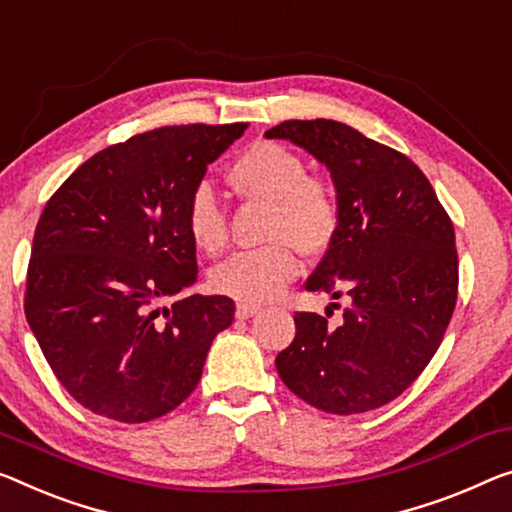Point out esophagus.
<instances>
[{
    "label": "esophagus",
    "instance_id": "1",
    "mask_svg": "<svg viewBox=\"0 0 512 512\" xmlns=\"http://www.w3.org/2000/svg\"><path fill=\"white\" fill-rule=\"evenodd\" d=\"M259 312V305L253 303H236V317L239 319H248Z\"/></svg>",
    "mask_w": 512,
    "mask_h": 512
}]
</instances>
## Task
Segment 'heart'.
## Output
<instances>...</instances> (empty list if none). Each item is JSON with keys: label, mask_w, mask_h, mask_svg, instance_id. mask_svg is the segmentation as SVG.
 <instances>
[{"label": "heart", "mask_w": 512, "mask_h": 512, "mask_svg": "<svg viewBox=\"0 0 512 512\" xmlns=\"http://www.w3.org/2000/svg\"><path fill=\"white\" fill-rule=\"evenodd\" d=\"M225 179L243 200L271 204L264 236L271 243L241 250L209 273L218 294L241 303H264L278 296L301 271L296 248L322 255L340 230V200L329 179L308 174L305 160L278 142H255L227 167ZM183 225L200 253L216 257L230 241V225L207 186L190 193Z\"/></svg>", "instance_id": "1"}]
</instances>
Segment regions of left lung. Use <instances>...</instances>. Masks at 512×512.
Masks as SVG:
<instances>
[{"label":"left lung","mask_w":512,"mask_h":512,"mask_svg":"<svg viewBox=\"0 0 512 512\" xmlns=\"http://www.w3.org/2000/svg\"><path fill=\"white\" fill-rule=\"evenodd\" d=\"M264 135L292 140L331 170L340 230L305 289L349 299L335 329L329 315L296 312L278 375L329 414L384 407L432 361L453 317V220L414 160L352 126L289 119Z\"/></svg>","instance_id":"1"}]
</instances>
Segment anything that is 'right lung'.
<instances>
[{
    "label": "right lung",
    "mask_w": 512,
    "mask_h": 512,
    "mask_svg": "<svg viewBox=\"0 0 512 512\" xmlns=\"http://www.w3.org/2000/svg\"><path fill=\"white\" fill-rule=\"evenodd\" d=\"M248 124L163 126L98 151L38 218L25 315L82 407L119 423L170 414L195 391L230 296L158 308L197 278L183 225L193 190Z\"/></svg>",
    "instance_id": "right-lung-1"
}]
</instances>
